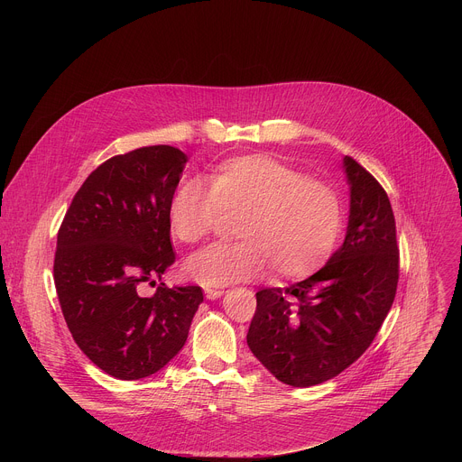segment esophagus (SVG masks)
Returning a JSON list of instances; mask_svg holds the SVG:
<instances>
[{"instance_id": "34e87169", "label": "esophagus", "mask_w": 462, "mask_h": 462, "mask_svg": "<svg viewBox=\"0 0 462 462\" xmlns=\"http://www.w3.org/2000/svg\"><path fill=\"white\" fill-rule=\"evenodd\" d=\"M223 294H225L223 289H205L207 300H216V298H221Z\"/></svg>"}]
</instances>
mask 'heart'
<instances>
[{"mask_svg": "<svg viewBox=\"0 0 462 462\" xmlns=\"http://www.w3.org/2000/svg\"><path fill=\"white\" fill-rule=\"evenodd\" d=\"M223 216L241 217L237 243H214L184 261V274L207 287L257 280L271 269L301 278L331 257L342 228L338 189L267 155L223 162L208 186L191 177L171 195L168 221L182 243L212 234Z\"/></svg>", "mask_w": 462, "mask_h": 462, "instance_id": "obj_1", "label": "heart"}]
</instances>
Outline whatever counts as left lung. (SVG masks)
Listing matches in <instances>:
<instances>
[{"mask_svg": "<svg viewBox=\"0 0 462 462\" xmlns=\"http://www.w3.org/2000/svg\"><path fill=\"white\" fill-rule=\"evenodd\" d=\"M344 166L351 186L344 245L310 278L255 292L246 344L294 387L321 383L356 362L397 294L399 245L389 197L353 157Z\"/></svg>", "mask_w": 462, "mask_h": 462, "instance_id": "8db88e82", "label": "left lung"}]
</instances>
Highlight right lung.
<instances>
[{
	"label": "right lung",
	"mask_w": 462,
	"mask_h": 462,
	"mask_svg": "<svg viewBox=\"0 0 462 462\" xmlns=\"http://www.w3.org/2000/svg\"><path fill=\"white\" fill-rule=\"evenodd\" d=\"M188 157L166 144L102 162L58 230L54 285L73 340L107 374L146 378L184 346L203 301L197 285H155L175 263L168 208Z\"/></svg>",
	"instance_id": "obj_1"
}]
</instances>
